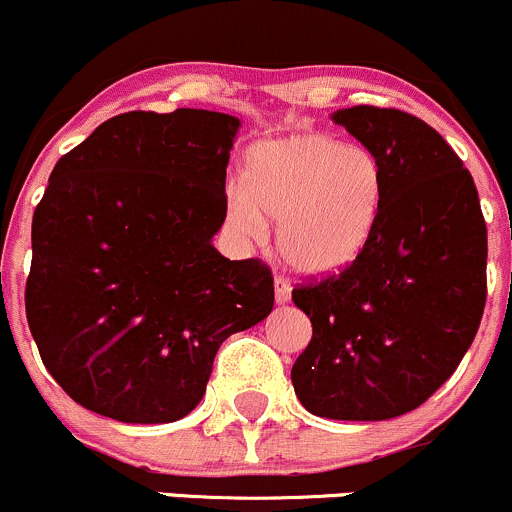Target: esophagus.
Here are the masks:
<instances>
[{
  "instance_id": "1",
  "label": "esophagus",
  "mask_w": 512,
  "mask_h": 512,
  "mask_svg": "<svg viewBox=\"0 0 512 512\" xmlns=\"http://www.w3.org/2000/svg\"><path fill=\"white\" fill-rule=\"evenodd\" d=\"M292 299V284L284 277H274V301L277 304H287Z\"/></svg>"
}]
</instances>
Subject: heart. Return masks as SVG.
<instances>
[{
    "instance_id": "1",
    "label": "heart",
    "mask_w": 512,
    "mask_h": 512,
    "mask_svg": "<svg viewBox=\"0 0 512 512\" xmlns=\"http://www.w3.org/2000/svg\"><path fill=\"white\" fill-rule=\"evenodd\" d=\"M385 198V171L363 144L319 132L257 142L228 193L225 220L247 240L277 220V252L301 274L351 267L373 240Z\"/></svg>"
}]
</instances>
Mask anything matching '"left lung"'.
<instances>
[{
  "mask_svg": "<svg viewBox=\"0 0 512 512\" xmlns=\"http://www.w3.org/2000/svg\"><path fill=\"white\" fill-rule=\"evenodd\" d=\"M331 120L380 159L385 198L368 250L292 292L314 328L292 385L316 417L383 422L417 410L469 351L486 306V223L469 169L427 122L370 105Z\"/></svg>",
  "mask_w": 512,
  "mask_h": 512,
  "instance_id": "1",
  "label": "left lung"
}]
</instances>
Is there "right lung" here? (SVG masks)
<instances>
[{"mask_svg": "<svg viewBox=\"0 0 512 512\" xmlns=\"http://www.w3.org/2000/svg\"><path fill=\"white\" fill-rule=\"evenodd\" d=\"M240 125L193 107L125 112L53 166L31 223L26 319L85 410L127 424L186 417L220 343L270 316V270L213 247Z\"/></svg>", "mask_w": 512, "mask_h": 512, "instance_id": "right-lung-1", "label": "right lung"}]
</instances>
